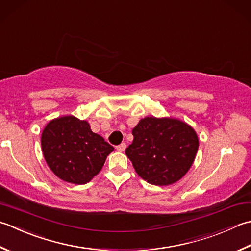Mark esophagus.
Listing matches in <instances>:
<instances>
[{
	"label": "esophagus",
	"instance_id": "esophagus-1",
	"mask_svg": "<svg viewBox=\"0 0 251 251\" xmlns=\"http://www.w3.org/2000/svg\"><path fill=\"white\" fill-rule=\"evenodd\" d=\"M116 149H117V151H120V152L125 151V149H126V144H124V142H123V144H121V145H119V146L116 147Z\"/></svg>",
	"mask_w": 251,
	"mask_h": 251
}]
</instances>
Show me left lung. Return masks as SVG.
<instances>
[{
    "label": "left lung",
    "instance_id": "obj_1",
    "mask_svg": "<svg viewBox=\"0 0 251 251\" xmlns=\"http://www.w3.org/2000/svg\"><path fill=\"white\" fill-rule=\"evenodd\" d=\"M131 132L134 140L126 155L147 183L172 185L183 178L193 165L199 139L187 123L173 117L147 116Z\"/></svg>",
    "mask_w": 251,
    "mask_h": 251
}]
</instances>
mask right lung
<instances>
[{
    "mask_svg": "<svg viewBox=\"0 0 251 251\" xmlns=\"http://www.w3.org/2000/svg\"><path fill=\"white\" fill-rule=\"evenodd\" d=\"M47 164L66 183H89L104 165L114 148L93 132L87 121L65 115L50 121L41 135Z\"/></svg>",
    "mask_w": 251,
    "mask_h": 251,
    "instance_id": "right-lung-1",
    "label": "right lung"
}]
</instances>
